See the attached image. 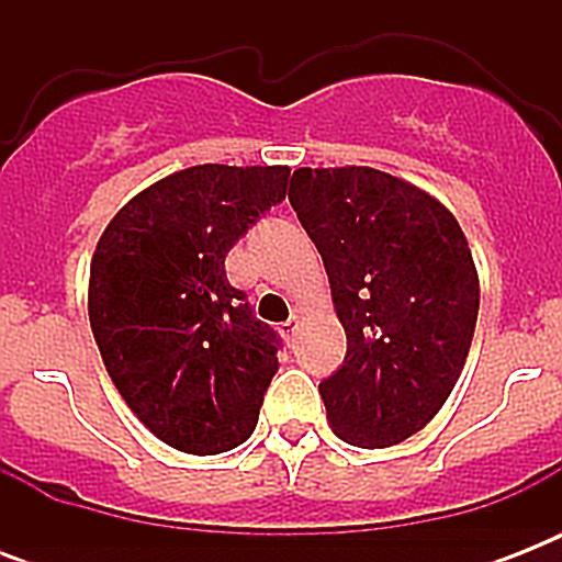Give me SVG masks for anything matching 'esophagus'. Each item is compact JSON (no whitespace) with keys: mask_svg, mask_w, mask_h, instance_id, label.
Here are the masks:
<instances>
[{"mask_svg":"<svg viewBox=\"0 0 562 562\" xmlns=\"http://www.w3.org/2000/svg\"><path fill=\"white\" fill-rule=\"evenodd\" d=\"M280 333L285 341H294V335H297V321H285V324H280Z\"/></svg>","mask_w":562,"mask_h":562,"instance_id":"obj_1","label":"esophagus"}]
</instances>
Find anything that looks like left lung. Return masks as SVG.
<instances>
[{"label":"left lung","mask_w":562,"mask_h":562,"mask_svg":"<svg viewBox=\"0 0 562 562\" xmlns=\"http://www.w3.org/2000/svg\"><path fill=\"white\" fill-rule=\"evenodd\" d=\"M289 201L324 256L347 356L321 382L335 435L384 449L449 400L479 317V273L443 203L384 171L297 169Z\"/></svg>","instance_id":"8db88e82"}]
</instances>
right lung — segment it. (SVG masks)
<instances>
[{
    "instance_id": "add662e5",
    "label": "right lung",
    "mask_w": 562,
    "mask_h": 562,
    "mask_svg": "<svg viewBox=\"0 0 562 562\" xmlns=\"http://www.w3.org/2000/svg\"><path fill=\"white\" fill-rule=\"evenodd\" d=\"M285 166H192L131 198L90 268V326L136 417L189 454L254 435L282 338L229 285V247L285 201Z\"/></svg>"
}]
</instances>
